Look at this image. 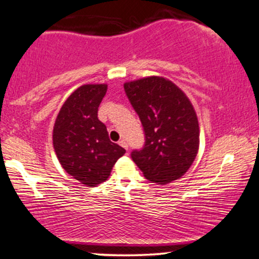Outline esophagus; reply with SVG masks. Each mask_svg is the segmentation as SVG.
I'll list each match as a JSON object with an SVG mask.
<instances>
[{
    "instance_id": "1",
    "label": "esophagus",
    "mask_w": 259,
    "mask_h": 259,
    "mask_svg": "<svg viewBox=\"0 0 259 259\" xmlns=\"http://www.w3.org/2000/svg\"><path fill=\"white\" fill-rule=\"evenodd\" d=\"M118 143H119V146H121V147H123V148L127 149V143H126L125 140H120V141L118 142Z\"/></svg>"
}]
</instances>
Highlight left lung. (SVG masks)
<instances>
[{
  "label": "left lung",
  "mask_w": 259,
  "mask_h": 259,
  "mask_svg": "<svg viewBox=\"0 0 259 259\" xmlns=\"http://www.w3.org/2000/svg\"><path fill=\"white\" fill-rule=\"evenodd\" d=\"M141 120L145 145L132 159L146 179L166 185L187 172L197 157L199 124L185 93L169 79L147 77L124 84Z\"/></svg>",
  "instance_id": "8db88e82"
}]
</instances>
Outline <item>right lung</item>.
Segmentation results:
<instances>
[{"mask_svg":"<svg viewBox=\"0 0 259 259\" xmlns=\"http://www.w3.org/2000/svg\"><path fill=\"white\" fill-rule=\"evenodd\" d=\"M106 84H85L68 96L53 130V146L65 171L85 186L95 187L110 176L125 149L108 139L98 118Z\"/></svg>","mask_w":259,"mask_h":259,"instance_id":"right-lung-1","label":"right lung"}]
</instances>
